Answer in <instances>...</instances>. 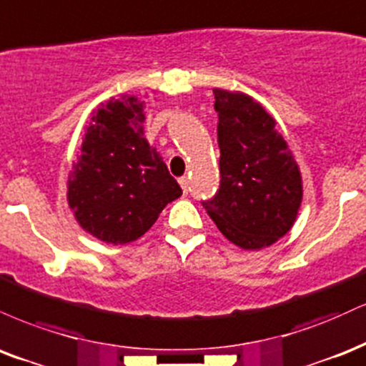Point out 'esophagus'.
<instances>
[{
  "instance_id": "esophagus-1",
  "label": "esophagus",
  "mask_w": 366,
  "mask_h": 366,
  "mask_svg": "<svg viewBox=\"0 0 366 366\" xmlns=\"http://www.w3.org/2000/svg\"><path fill=\"white\" fill-rule=\"evenodd\" d=\"M179 184H182L183 193H184V195H187L188 190H190V188H188V178H187V176H183V178H179Z\"/></svg>"
}]
</instances>
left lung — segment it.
Listing matches in <instances>:
<instances>
[{
  "label": "left lung",
  "instance_id": "left-lung-1",
  "mask_svg": "<svg viewBox=\"0 0 366 366\" xmlns=\"http://www.w3.org/2000/svg\"><path fill=\"white\" fill-rule=\"evenodd\" d=\"M221 188L205 210L243 250H262L290 233L303 200L298 162L276 119L239 90L214 89Z\"/></svg>",
  "mask_w": 366,
  "mask_h": 366
}]
</instances>
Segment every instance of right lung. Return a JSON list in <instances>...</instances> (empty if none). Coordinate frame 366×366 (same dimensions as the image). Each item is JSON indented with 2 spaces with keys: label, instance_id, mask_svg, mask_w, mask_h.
Here are the masks:
<instances>
[{
  "label": "right lung",
  "instance_id": "right-lung-1",
  "mask_svg": "<svg viewBox=\"0 0 366 366\" xmlns=\"http://www.w3.org/2000/svg\"><path fill=\"white\" fill-rule=\"evenodd\" d=\"M145 101L122 94L92 111L66 182L68 207L104 243L142 238L182 188L144 137Z\"/></svg>",
  "mask_w": 366,
  "mask_h": 366
}]
</instances>
